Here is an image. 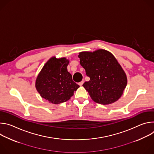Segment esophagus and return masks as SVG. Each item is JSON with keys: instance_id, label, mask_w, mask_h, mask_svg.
I'll return each instance as SVG.
<instances>
[{"instance_id": "esophagus-1", "label": "esophagus", "mask_w": 154, "mask_h": 154, "mask_svg": "<svg viewBox=\"0 0 154 154\" xmlns=\"http://www.w3.org/2000/svg\"><path fill=\"white\" fill-rule=\"evenodd\" d=\"M83 83H84V82H83V81H82V82H80L79 83V85L80 86H82L83 84Z\"/></svg>"}]
</instances>
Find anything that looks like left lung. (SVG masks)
I'll return each instance as SVG.
<instances>
[{
  "label": "left lung",
  "instance_id": "1",
  "mask_svg": "<svg viewBox=\"0 0 154 154\" xmlns=\"http://www.w3.org/2000/svg\"><path fill=\"white\" fill-rule=\"evenodd\" d=\"M90 81L83 84L95 102L107 105L117 101L127 83L124 71L109 52L99 49L93 52H82L78 55Z\"/></svg>",
  "mask_w": 154,
  "mask_h": 154
}]
</instances>
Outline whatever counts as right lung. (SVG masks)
<instances>
[{
	"label": "right lung",
	"mask_w": 154,
	"mask_h": 154,
	"mask_svg": "<svg viewBox=\"0 0 154 154\" xmlns=\"http://www.w3.org/2000/svg\"><path fill=\"white\" fill-rule=\"evenodd\" d=\"M69 60L66 58H50L39 73L35 87L40 96L54 104L70 99L79 85L68 71Z\"/></svg>",
	"instance_id": "add662e5"
}]
</instances>
